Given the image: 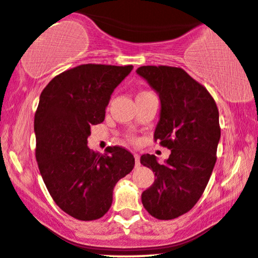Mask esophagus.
<instances>
[{"instance_id":"34e87169","label":"esophagus","mask_w":258,"mask_h":258,"mask_svg":"<svg viewBox=\"0 0 258 258\" xmlns=\"http://www.w3.org/2000/svg\"><path fill=\"white\" fill-rule=\"evenodd\" d=\"M135 159H136V168H138L140 165V159L138 153H135Z\"/></svg>"}]
</instances>
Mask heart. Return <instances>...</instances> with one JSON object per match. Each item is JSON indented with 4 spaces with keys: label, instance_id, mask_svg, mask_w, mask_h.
Listing matches in <instances>:
<instances>
[{
    "label": "heart",
    "instance_id": "b5f03b06",
    "mask_svg": "<svg viewBox=\"0 0 258 258\" xmlns=\"http://www.w3.org/2000/svg\"><path fill=\"white\" fill-rule=\"evenodd\" d=\"M145 94H150V93H149V91H142V93L138 94V96L145 95ZM130 140H132V142H133V140H135V138H133V137H130Z\"/></svg>",
    "mask_w": 258,
    "mask_h": 258
}]
</instances>
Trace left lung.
Wrapping results in <instances>:
<instances>
[{"mask_svg":"<svg viewBox=\"0 0 258 258\" xmlns=\"http://www.w3.org/2000/svg\"><path fill=\"white\" fill-rule=\"evenodd\" d=\"M137 74L159 94L153 139L171 150L165 164L149 153L140 157L156 177L143 191V206L156 219H175L195 206L210 181L220 139L219 112L206 88L181 68L145 65Z\"/></svg>","mask_w":258,"mask_h":258,"instance_id":"left-lung-1","label":"left lung"}]
</instances>
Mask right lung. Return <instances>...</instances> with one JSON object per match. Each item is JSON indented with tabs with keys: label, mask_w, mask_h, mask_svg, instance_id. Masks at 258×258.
Instances as JSON below:
<instances>
[{
	"label": "right lung",
	"mask_w": 258,
	"mask_h": 258,
	"mask_svg": "<svg viewBox=\"0 0 258 258\" xmlns=\"http://www.w3.org/2000/svg\"><path fill=\"white\" fill-rule=\"evenodd\" d=\"M132 65L82 64L52 78L34 115L35 158L57 206L78 220H96L112 206L113 189L135 167L126 149L101 155L87 146L90 126L105 120L106 107Z\"/></svg>",
	"instance_id": "obj_1"
}]
</instances>
